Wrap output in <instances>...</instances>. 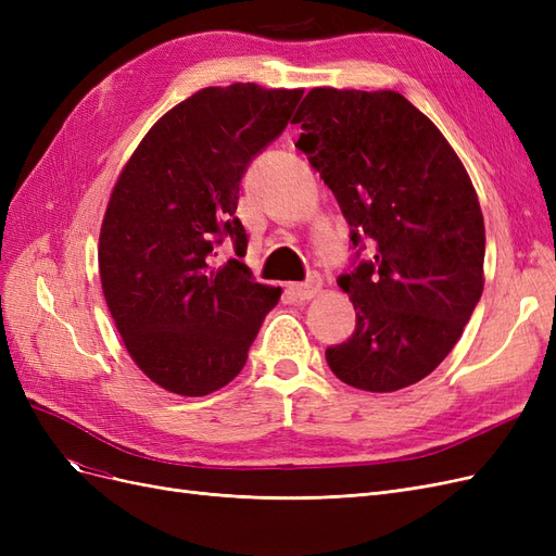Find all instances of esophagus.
Segmentation results:
<instances>
[{
  "label": "esophagus",
  "instance_id": "obj_1",
  "mask_svg": "<svg viewBox=\"0 0 556 556\" xmlns=\"http://www.w3.org/2000/svg\"><path fill=\"white\" fill-rule=\"evenodd\" d=\"M319 290H323V278H319L317 274H313L306 282H294V285H290L292 296H296V299H301V301H308V299L317 296Z\"/></svg>",
  "mask_w": 556,
  "mask_h": 556
}]
</instances>
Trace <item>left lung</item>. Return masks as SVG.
<instances>
[{
	"mask_svg": "<svg viewBox=\"0 0 556 556\" xmlns=\"http://www.w3.org/2000/svg\"><path fill=\"white\" fill-rule=\"evenodd\" d=\"M292 123L355 250L339 285L357 325L327 348V364L357 390H403L447 357L482 296L484 220L473 182L439 127L392 90L315 88ZM366 242L372 252L364 256Z\"/></svg>",
	"mask_w": 556,
	"mask_h": 556,
	"instance_id": "obj_1",
	"label": "left lung"
}]
</instances>
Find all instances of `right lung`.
Masks as SVG:
<instances>
[{
	"mask_svg": "<svg viewBox=\"0 0 556 556\" xmlns=\"http://www.w3.org/2000/svg\"><path fill=\"white\" fill-rule=\"evenodd\" d=\"M304 90L204 88L153 125L117 178L99 233V276L125 348L164 390L204 396L241 374L280 288L241 262V178ZM229 238L238 257L212 264Z\"/></svg>",
	"mask_w": 556,
	"mask_h": 556,
	"instance_id": "add662e5",
	"label": "right lung"
}]
</instances>
